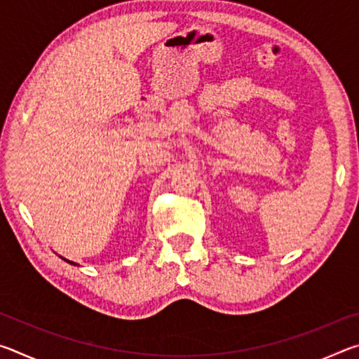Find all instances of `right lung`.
Returning <instances> with one entry per match:
<instances>
[{"label": "right lung", "instance_id": "right-lung-1", "mask_svg": "<svg viewBox=\"0 0 359 359\" xmlns=\"http://www.w3.org/2000/svg\"><path fill=\"white\" fill-rule=\"evenodd\" d=\"M68 263H71V264H74V263H72V261H68Z\"/></svg>", "mask_w": 359, "mask_h": 359}]
</instances>
